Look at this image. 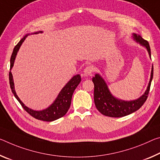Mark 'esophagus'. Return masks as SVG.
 <instances>
[{"mask_svg":"<svg viewBox=\"0 0 160 160\" xmlns=\"http://www.w3.org/2000/svg\"><path fill=\"white\" fill-rule=\"evenodd\" d=\"M93 71H94V68L92 66H88L85 68L84 74L86 76L91 75H92V73L93 72Z\"/></svg>","mask_w":160,"mask_h":160,"instance_id":"1","label":"esophagus"}]
</instances>
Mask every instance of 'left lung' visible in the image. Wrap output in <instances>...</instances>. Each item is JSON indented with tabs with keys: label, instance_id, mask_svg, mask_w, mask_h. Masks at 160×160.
Returning a JSON list of instances; mask_svg holds the SVG:
<instances>
[{
	"label": "left lung",
	"instance_id": "obj_1",
	"mask_svg": "<svg viewBox=\"0 0 160 160\" xmlns=\"http://www.w3.org/2000/svg\"><path fill=\"white\" fill-rule=\"evenodd\" d=\"M132 38L136 42L144 47L148 50L151 58V50L149 42L144 40L140 35L132 33ZM153 78V65L152 66L150 79L148 88L142 95L134 100H123L115 98L111 93L107 83L100 74L96 73L92 78L94 83V102L96 108L103 115L111 118H121L135 112L139 110L148 98L151 82Z\"/></svg>",
	"mask_w": 160,
	"mask_h": 160
}]
</instances>
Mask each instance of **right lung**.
<instances>
[{"mask_svg": "<svg viewBox=\"0 0 160 160\" xmlns=\"http://www.w3.org/2000/svg\"><path fill=\"white\" fill-rule=\"evenodd\" d=\"M43 32L42 31H38L32 32L31 34H38ZM29 34H26L20 40V42L18 43L16 47L14 48L13 51H12L11 58V69H10L9 72V81H10V86H11V89L12 92L13 93L18 101L20 102V104L22 105L24 110L26 111L28 113H29L30 115L33 117L37 120L46 121V122H52L54 120H56L64 116L65 114L69 110L71 104V100H72V94L74 92L75 88L78 87L79 83L81 81V76L78 74L74 75L71 79L68 81V83L65 85L64 87L62 88L60 92L58 94L57 98H55L51 105L46 109H44L42 110H34L32 109H30L28 108L27 106L25 105V104L20 100L18 96L17 95L15 90V85H14V81L13 78H12V75L11 73V70L12 67H13L15 60H16L17 53L21 48L22 42H24L25 38L28 36Z\"/></svg>", "mask_w": 160, "mask_h": 160, "instance_id": "add662e5", "label": "right lung"}]
</instances>
